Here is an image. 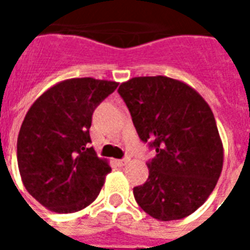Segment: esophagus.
<instances>
[{
	"label": "esophagus",
	"instance_id": "obj_1",
	"mask_svg": "<svg viewBox=\"0 0 250 250\" xmlns=\"http://www.w3.org/2000/svg\"><path fill=\"white\" fill-rule=\"evenodd\" d=\"M130 162V159H127V158H125V159H118V161H116V163H118V166H120V167H123V166H125V165H127V163Z\"/></svg>",
	"mask_w": 250,
	"mask_h": 250
}]
</instances>
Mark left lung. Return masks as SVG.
Segmentation results:
<instances>
[{
	"instance_id": "obj_1",
	"label": "left lung",
	"mask_w": 250,
	"mask_h": 250,
	"mask_svg": "<svg viewBox=\"0 0 250 250\" xmlns=\"http://www.w3.org/2000/svg\"><path fill=\"white\" fill-rule=\"evenodd\" d=\"M118 91L139 138L157 151L147 181L134 188L135 201L155 220L188 217L209 198L222 171L213 111L193 87L167 76L132 77Z\"/></svg>"
}]
</instances>
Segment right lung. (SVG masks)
Returning <instances> with one entry per match:
<instances>
[{
  "label": "right lung",
  "mask_w": 250,
  "mask_h": 250,
  "mask_svg": "<svg viewBox=\"0 0 250 250\" xmlns=\"http://www.w3.org/2000/svg\"><path fill=\"white\" fill-rule=\"evenodd\" d=\"M119 83L77 77L57 83L26 112L17 138V163L28 193L55 213H75L96 199L108 162L96 155L89 128L95 108Z\"/></svg>",
  "instance_id": "1"
}]
</instances>
